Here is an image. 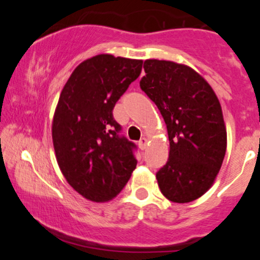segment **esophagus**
Masks as SVG:
<instances>
[{"mask_svg": "<svg viewBox=\"0 0 260 260\" xmlns=\"http://www.w3.org/2000/svg\"><path fill=\"white\" fill-rule=\"evenodd\" d=\"M138 147H140V149L141 150H145V149H147V147H148V140L147 138H141L140 141H138Z\"/></svg>", "mask_w": 260, "mask_h": 260, "instance_id": "esophagus-1", "label": "esophagus"}]
</instances>
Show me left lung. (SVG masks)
<instances>
[{
    "instance_id": "1",
    "label": "left lung",
    "mask_w": 260,
    "mask_h": 260,
    "mask_svg": "<svg viewBox=\"0 0 260 260\" xmlns=\"http://www.w3.org/2000/svg\"><path fill=\"white\" fill-rule=\"evenodd\" d=\"M140 86L165 119L169 157L156 174L169 201L186 204L213 186L227 145L221 105L204 77L191 67L148 59Z\"/></svg>"
}]
</instances>
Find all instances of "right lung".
Masks as SVG:
<instances>
[{"mask_svg": "<svg viewBox=\"0 0 260 260\" xmlns=\"http://www.w3.org/2000/svg\"><path fill=\"white\" fill-rule=\"evenodd\" d=\"M143 60L98 54L79 63L60 93L52 123L59 168L81 197L106 202L119 194L137 161L119 137L112 110L141 74Z\"/></svg>", "mask_w": 260, "mask_h": 260, "instance_id": "obj_1", "label": "right lung"}]
</instances>
